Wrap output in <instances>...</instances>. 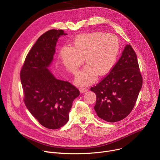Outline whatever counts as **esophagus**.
I'll return each mask as SVG.
<instances>
[{
  "label": "esophagus",
  "mask_w": 160,
  "mask_h": 160,
  "mask_svg": "<svg viewBox=\"0 0 160 160\" xmlns=\"http://www.w3.org/2000/svg\"><path fill=\"white\" fill-rule=\"evenodd\" d=\"M87 90H88L87 88H80V92H82V93H85V92H87Z\"/></svg>",
  "instance_id": "obj_1"
}]
</instances>
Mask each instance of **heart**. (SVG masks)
I'll return each mask as SVG.
<instances>
[{
    "label": "heart",
    "instance_id": "heart-1",
    "mask_svg": "<svg viewBox=\"0 0 160 160\" xmlns=\"http://www.w3.org/2000/svg\"><path fill=\"white\" fill-rule=\"evenodd\" d=\"M120 48L119 39L115 35L102 32L82 34L75 38L72 48H62L60 58L66 69L73 74L85 59L87 66L77 78L78 84L85 85L94 80L96 73L103 76L111 70Z\"/></svg>",
    "mask_w": 160,
    "mask_h": 160
}]
</instances>
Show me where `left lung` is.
I'll return each mask as SVG.
<instances>
[{
  "instance_id": "1",
  "label": "left lung",
  "mask_w": 160,
  "mask_h": 160,
  "mask_svg": "<svg viewBox=\"0 0 160 160\" xmlns=\"http://www.w3.org/2000/svg\"><path fill=\"white\" fill-rule=\"evenodd\" d=\"M142 85L137 55L131 45H127L110 72L90 87L96 95L98 116L108 122L124 119L133 109Z\"/></svg>"
}]
</instances>
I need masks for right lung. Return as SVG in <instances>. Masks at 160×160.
<instances>
[{"label":"right lung","instance_id":"obj_1","mask_svg":"<svg viewBox=\"0 0 160 160\" xmlns=\"http://www.w3.org/2000/svg\"><path fill=\"white\" fill-rule=\"evenodd\" d=\"M66 35L62 30L42 34L28 53L20 72L23 101L40 124L49 129L64 126L69 120L73 100L79 90L71 83L56 79L48 67L53 59L58 38Z\"/></svg>","mask_w":160,"mask_h":160}]
</instances>
